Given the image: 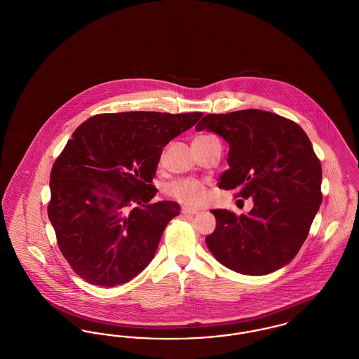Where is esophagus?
Wrapping results in <instances>:
<instances>
[{"instance_id":"esophagus-1","label":"esophagus","mask_w":359,"mask_h":359,"mask_svg":"<svg viewBox=\"0 0 359 359\" xmlns=\"http://www.w3.org/2000/svg\"><path fill=\"white\" fill-rule=\"evenodd\" d=\"M182 212H183L184 215H195V214H198L199 211H198L196 208H189V207H183V208H182Z\"/></svg>"}]
</instances>
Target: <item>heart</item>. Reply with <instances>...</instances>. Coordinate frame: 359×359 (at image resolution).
<instances>
[{
    "mask_svg": "<svg viewBox=\"0 0 359 359\" xmlns=\"http://www.w3.org/2000/svg\"><path fill=\"white\" fill-rule=\"evenodd\" d=\"M167 195L184 205H199L203 201V187L196 180H176L165 187Z\"/></svg>",
    "mask_w": 359,
    "mask_h": 359,
    "instance_id": "obj_1",
    "label": "heart"
}]
</instances>
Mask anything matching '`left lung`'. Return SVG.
I'll list each match as a JSON object with an SVG mask.
<instances>
[{"label":"left lung","instance_id":"8db88e82","mask_svg":"<svg viewBox=\"0 0 359 359\" xmlns=\"http://www.w3.org/2000/svg\"><path fill=\"white\" fill-rule=\"evenodd\" d=\"M198 132L229 144V170L218 186L253 198L249 214L211 210L217 227L205 243L226 268L249 276L285 266L307 238L322 203V165L306 132L293 121L258 109L207 114Z\"/></svg>","mask_w":359,"mask_h":359}]
</instances>
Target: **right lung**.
I'll return each mask as SVG.
<instances>
[{
	"mask_svg": "<svg viewBox=\"0 0 359 359\" xmlns=\"http://www.w3.org/2000/svg\"><path fill=\"white\" fill-rule=\"evenodd\" d=\"M203 113L126 111L85 121L52 167L51 221L72 271L98 287L130 281L154 259L165 226L180 214L152 202L163 148Z\"/></svg>",
	"mask_w": 359,
	"mask_h": 359,
	"instance_id": "right-lung-1",
	"label": "right lung"
}]
</instances>
